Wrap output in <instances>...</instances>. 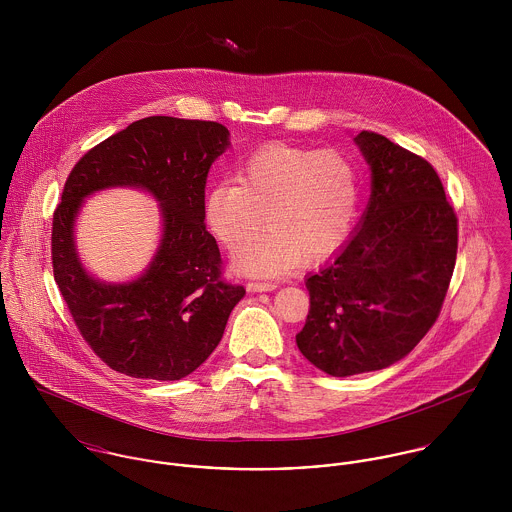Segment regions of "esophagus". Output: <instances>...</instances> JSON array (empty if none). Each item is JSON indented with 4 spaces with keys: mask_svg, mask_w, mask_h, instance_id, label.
<instances>
[{
    "mask_svg": "<svg viewBox=\"0 0 512 512\" xmlns=\"http://www.w3.org/2000/svg\"><path fill=\"white\" fill-rule=\"evenodd\" d=\"M246 288L250 292H272L278 288V284L276 282H248Z\"/></svg>",
    "mask_w": 512,
    "mask_h": 512,
    "instance_id": "obj_1",
    "label": "esophagus"
}]
</instances>
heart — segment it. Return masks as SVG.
I'll use <instances>...</instances> for the list:
<instances>
[{"instance_id": "b5f03b06", "label": "heart", "mask_w": 512, "mask_h": 512, "mask_svg": "<svg viewBox=\"0 0 512 512\" xmlns=\"http://www.w3.org/2000/svg\"><path fill=\"white\" fill-rule=\"evenodd\" d=\"M236 181L209 189L205 219L230 254L246 250L266 224L270 234L236 260L246 274L325 262L349 238L359 213V169L337 147H262L240 165Z\"/></svg>"}]
</instances>
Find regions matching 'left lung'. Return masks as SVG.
<instances>
[{
	"mask_svg": "<svg viewBox=\"0 0 512 512\" xmlns=\"http://www.w3.org/2000/svg\"><path fill=\"white\" fill-rule=\"evenodd\" d=\"M372 169L363 226L307 278L301 355L331 376L380 370L406 357L438 321L457 258V215L430 161L363 130Z\"/></svg>",
	"mask_w": 512,
	"mask_h": 512,
	"instance_id": "obj_1",
	"label": "left lung"
}]
</instances>
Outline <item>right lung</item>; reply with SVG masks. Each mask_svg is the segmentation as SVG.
Returning a JSON list of instances; mask_svg holds the SVG:
<instances>
[{
    "label": "right lung",
    "mask_w": 512,
    "mask_h": 512,
    "mask_svg": "<svg viewBox=\"0 0 512 512\" xmlns=\"http://www.w3.org/2000/svg\"><path fill=\"white\" fill-rule=\"evenodd\" d=\"M226 146L219 122L149 116L88 149L69 173L53 215V274L78 333L112 370L153 380L191 374L244 297V286L224 280L205 224L207 175ZM116 184L147 188L162 203L164 238L142 279L106 287L81 270L72 222L86 194Z\"/></svg>",
    "instance_id": "1"
}]
</instances>
